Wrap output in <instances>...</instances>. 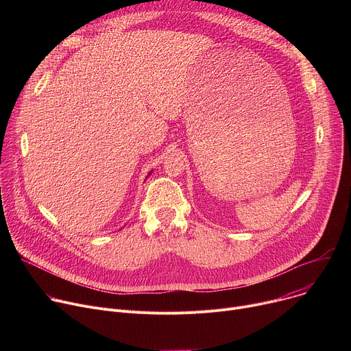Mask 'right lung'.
I'll return each mask as SVG.
<instances>
[{
    "instance_id": "right-lung-1",
    "label": "right lung",
    "mask_w": 351,
    "mask_h": 351,
    "mask_svg": "<svg viewBox=\"0 0 351 351\" xmlns=\"http://www.w3.org/2000/svg\"><path fill=\"white\" fill-rule=\"evenodd\" d=\"M148 175H152V171H149V173H148ZM148 175H147V176H148Z\"/></svg>"
}]
</instances>
